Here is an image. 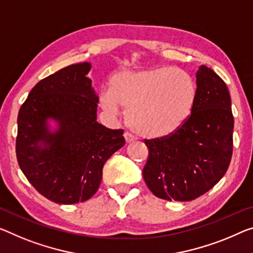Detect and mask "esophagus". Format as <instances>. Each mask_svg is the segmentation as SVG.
<instances>
[{
  "mask_svg": "<svg viewBox=\"0 0 253 253\" xmlns=\"http://www.w3.org/2000/svg\"><path fill=\"white\" fill-rule=\"evenodd\" d=\"M124 138H126V143H130V142H132V141H134L135 138L133 134H131L130 132H126V133H124Z\"/></svg>",
  "mask_w": 253,
  "mask_h": 253,
  "instance_id": "esophagus-1",
  "label": "esophagus"
}]
</instances>
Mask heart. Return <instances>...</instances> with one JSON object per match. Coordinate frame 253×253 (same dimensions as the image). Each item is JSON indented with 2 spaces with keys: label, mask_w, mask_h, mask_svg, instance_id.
Listing matches in <instances>:
<instances>
[{
  "label": "heart",
  "mask_w": 253,
  "mask_h": 253,
  "mask_svg": "<svg viewBox=\"0 0 253 253\" xmlns=\"http://www.w3.org/2000/svg\"><path fill=\"white\" fill-rule=\"evenodd\" d=\"M197 89L182 70L159 67L121 70L111 79V90L100 95L108 114L127 110L129 126L145 138L161 139L176 132L188 121L196 103Z\"/></svg>",
  "instance_id": "obj_1"
}]
</instances>
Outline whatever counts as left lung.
<instances>
[{
	"label": "left lung",
	"instance_id": "obj_1",
	"mask_svg": "<svg viewBox=\"0 0 253 253\" xmlns=\"http://www.w3.org/2000/svg\"><path fill=\"white\" fill-rule=\"evenodd\" d=\"M192 113L173 134L145 140L149 156L142 175L155 196L191 201L219 182L230 166L234 118L223 79L211 68L197 72Z\"/></svg>",
	"mask_w": 253,
	"mask_h": 253
}]
</instances>
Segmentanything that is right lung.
<instances>
[{"instance_id": "obj_1", "label": "right lung", "mask_w": 253, "mask_h": 253, "mask_svg": "<svg viewBox=\"0 0 253 253\" xmlns=\"http://www.w3.org/2000/svg\"><path fill=\"white\" fill-rule=\"evenodd\" d=\"M90 68L88 62L72 64L41 80L18 114L19 166L34 188L56 204L94 196L104 164L126 143L123 130L96 121L98 96L87 77ZM49 118L58 123L53 132Z\"/></svg>"}]
</instances>
